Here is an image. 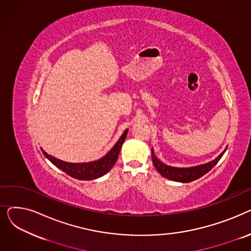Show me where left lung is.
<instances>
[{
    "label": "left lung",
    "mask_w": 251,
    "mask_h": 251,
    "mask_svg": "<svg viewBox=\"0 0 251 251\" xmlns=\"http://www.w3.org/2000/svg\"><path fill=\"white\" fill-rule=\"evenodd\" d=\"M226 151V150L224 151L216 160L209 162L204 165L201 166H196L192 168H175V167H170L165 164H163L157 157L154 155L153 151L151 150V159H152V164L154 168L157 170L162 176L165 178H168L170 180L173 181H178V182H183V183H188L191 181H194L196 179L201 178L204 174H206L208 171L212 170L218 162L221 160V157L223 156L224 152Z\"/></svg>",
    "instance_id": "left-lung-1"
}]
</instances>
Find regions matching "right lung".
I'll return each instance as SVG.
<instances>
[{
  "label": "right lung",
  "mask_w": 251,
  "mask_h": 251,
  "mask_svg": "<svg viewBox=\"0 0 251 251\" xmlns=\"http://www.w3.org/2000/svg\"><path fill=\"white\" fill-rule=\"evenodd\" d=\"M127 132L128 130H125L122 136L119 138V140L114 146V148L103 157H101L100 160L96 162L81 163V164L67 163L48 154L44 150L42 151L49 161H50L57 168L61 169L66 174H68L69 176L78 180H92V179L101 177L105 173H108L109 171L113 168V166L118 160V155L120 153L122 144L126 138Z\"/></svg>",
  "instance_id": "1"
}]
</instances>
